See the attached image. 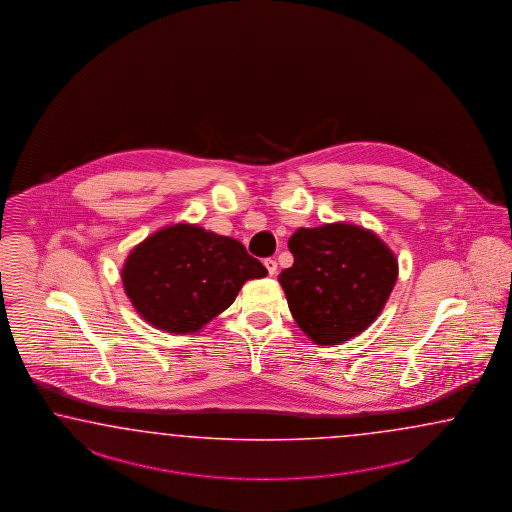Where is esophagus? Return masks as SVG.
Wrapping results in <instances>:
<instances>
[{"label":"esophagus","mask_w":512,"mask_h":512,"mask_svg":"<svg viewBox=\"0 0 512 512\" xmlns=\"http://www.w3.org/2000/svg\"><path fill=\"white\" fill-rule=\"evenodd\" d=\"M264 266H266V270H268V274H270V275L277 274V262H275V259H264Z\"/></svg>","instance_id":"esophagus-1"}]
</instances>
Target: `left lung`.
<instances>
[{"label": "left lung", "instance_id": "left-lung-1", "mask_svg": "<svg viewBox=\"0 0 512 512\" xmlns=\"http://www.w3.org/2000/svg\"><path fill=\"white\" fill-rule=\"evenodd\" d=\"M288 250L294 264L279 283L296 324L314 344L357 337L381 314L398 279L396 255L359 225L300 227Z\"/></svg>", "mask_w": 512, "mask_h": 512}]
</instances>
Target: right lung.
<instances>
[{"mask_svg": "<svg viewBox=\"0 0 512 512\" xmlns=\"http://www.w3.org/2000/svg\"><path fill=\"white\" fill-rule=\"evenodd\" d=\"M266 274L261 261L235 238L200 225L175 224L133 248L122 268V283L148 324L185 335L224 312L246 281Z\"/></svg>", "mask_w": 512, "mask_h": 512, "instance_id": "1", "label": "right lung"}]
</instances>
